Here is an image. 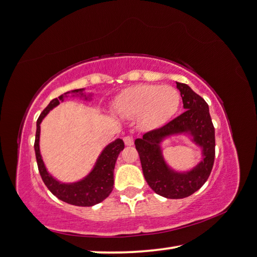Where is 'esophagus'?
<instances>
[{
  "mask_svg": "<svg viewBox=\"0 0 257 257\" xmlns=\"http://www.w3.org/2000/svg\"><path fill=\"white\" fill-rule=\"evenodd\" d=\"M123 140H124L125 146H132L133 142H134V139H133V137H131V136H126V137H124Z\"/></svg>",
  "mask_w": 257,
  "mask_h": 257,
  "instance_id": "1",
  "label": "esophagus"
}]
</instances>
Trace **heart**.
<instances>
[{"mask_svg": "<svg viewBox=\"0 0 257 257\" xmlns=\"http://www.w3.org/2000/svg\"><path fill=\"white\" fill-rule=\"evenodd\" d=\"M181 105V94L170 85L138 84L117 94L115 110L119 115L133 118L139 116L146 128L164 125L176 114Z\"/></svg>", "mask_w": 257, "mask_h": 257, "instance_id": "b5f03b06", "label": "heart"}]
</instances>
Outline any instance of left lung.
Wrapping results in <instances>:
<instances>
[{
	"mask_svg": "<svg viewBox=\"0 0 257 257\" xmlns=\"http://www.w3.org/2000/svg\"><path fill=\"white\" fill-rule=\"evenodd\" d=\"M176 85L186 110L134 141L147 183L157 194L167 199H184L200 190L210 176L215 155L214 127L208 103L187 84L176 82ZM181 135L190 137L201 149V160L188 171L174 170L163 156V142Z\"/></svg>",
	"mask_w": 257,
	"mask_h": 257,
	"instance_id": "left-lung-1",
	"label": "left lung"
}]
</instances>
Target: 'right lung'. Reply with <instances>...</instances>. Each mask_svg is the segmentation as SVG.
<instances>
[{"label":"right lung","instance_id":"1","mask_svg":"<svg viewBox=\"0 0 257 257\" xmlns=\"http://www.w3.org/2000/svg\"><path fill=\"white\" fill-rule=\"evenodd\" d=\"M92 92H85V88L75 89L61 94L58 98L53 99L45 108L37 119V130L35 139L36 159L39 169V174L43 182L57 199L66 203L76 206H92L98 204L108 197L114 188V168L119 152L124 149V142L121 139H116L103 148L100 155L94 163L92 169L88 175L79 181L65 183L56 179L48 172L40 154V124L49 111L54 109L60 102L64 101L69 97H78L83 100L90 101L92 99Z\"/></svg>","mask_w":257,"mask_h":257}]
</instances>
